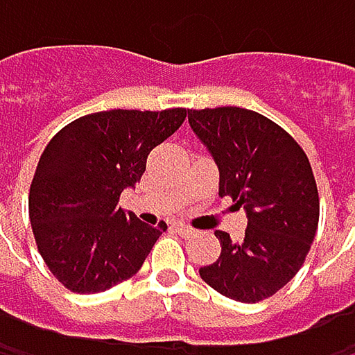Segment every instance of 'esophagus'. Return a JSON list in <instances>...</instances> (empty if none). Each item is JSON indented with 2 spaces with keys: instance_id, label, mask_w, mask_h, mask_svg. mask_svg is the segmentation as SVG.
<instances>
[{
  "instance_id": "esophagus-1",
  "label": "esophagus",
  "mask_w": 355,
  "mask_h": 355,
  "mask_svg": "<svg viewBox=\"0 0 355 355\" xmlns=\"http://www.w3.org/2000/svg\"><path fill=\"white\" fill-rule=\"evenodd\" d=\"M175 228H177L178 234H180V236H184V239H193V236H195V228H191V226H184V224H177Z\"/></svg>"
}]
</instances>
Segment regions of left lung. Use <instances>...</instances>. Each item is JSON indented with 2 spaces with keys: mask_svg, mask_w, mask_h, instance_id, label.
<instances>
[{
  "mask_svg": "<svg viewBox=\"0 0 355 355\" xmlns=\"http://www.w3.org/2000/svg\"><path fill=\"white\" fill-rule=\"evenodd\" d=\"M189 123L220 168L218 195L232 197L248 218L241 243L216 232L222 252L199 275L226 298L265 300L298 273L317 234L309 156L284 127L248 108H191Z\"/></svg>",
  "mask_w": 355,
  "mask_h": 355,
  "instance_id": "8db88e82",
  "label": "left lung"
}]
</instances>
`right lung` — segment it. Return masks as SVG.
Returning a JSON list of instances; mask_svg holds the SVG:
<instances>
[{"mask_svg":"<svg viewBox=\"0 0 355 355\" xmlns=\"http://www.w3.org/2000/svg\"><path fill=\"white\" fill-rule=\"evenodd\" d=\"M187 108L101 110L53 135L40 154L28 216L49 271L67 290L98 294L133 277L166 232L119 207L146 173L148 154L171 137Z\"/></svg>","mask_w":355,"mask_h":355,"instance_id":"right-lung-1","label":"right lung"}]
</instances>
